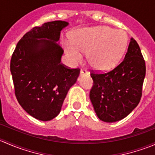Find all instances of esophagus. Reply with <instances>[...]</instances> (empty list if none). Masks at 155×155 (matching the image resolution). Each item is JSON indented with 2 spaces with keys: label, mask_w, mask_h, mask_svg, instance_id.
Returning a JSON list of instances; mask_svg holds the SVG:
<instances>
[{
  "label": "esophagus",
  "mask_w": 155,
  "mask_h": 155,
  "mask_svg": "<svg viewBox=\"0 0 155 155\" xmlns=\"http://www.w3.org/2000/svg\"><path fill=\"white\" fill-rule=\"evenodd\" d=\"M84 74H88V72L87 71L86 69H82V70H80V76Z\"/></svg>",
  "instance_id": "obj_1"
}]
</instances>
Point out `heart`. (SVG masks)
Segmentation results:
<instances>
[{"label": "heart", "mask_w": 155, "mask_h": 155, "mask_svg": "<svg viewBox=\"0 0 155 155\" xmlns=\"http://www.w3.org/2000/svg\"><path fill=\"white\" fill-rule=\"evenodd\" d=\"M124 31L108 26L79 29L71 36V40L62 41L70 60L76 63L82 60V53L87 52V61L93 68L107 71L121 60L127 43Z\"/></svg>", "instance_id": "1"}]
</instances>
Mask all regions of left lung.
I'll return each mask as SVG.
<instances>
[{
    "label": "left lung",
    "instance_id": "obj_1",
    "mask_svg": "<svg viewBox=\"0 0 155 155\" xmlns=\"http://www.w3.org/2000/svg\"><path fill=\"white\" fill-rule=\"evenodd\" d=\"M90 100L98 118L115 122L127 116L140 103L145 63L137 42L130 39L124 58L110 71L91 73Z\"/></svg>",
    "mask_w": 155,
    "mask_h": 155
}]
</instances>
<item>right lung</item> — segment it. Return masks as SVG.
I'll return each instance as SVG.
<instances>
[{"instance_id":"1","label":"right lung","mask_w":155,"mask_h":155,"mask_svg":"<svg viewBox=\"0 0 155 155\" xmlns=\"http://www.w3.org/2000/svg\"><path fill=\"white\" fill-rule=\"evenodd\" d=\"M68 22L53 21L34 27L17 43L10 61L15 94L34 118L50 121L61 109L69 89L80 70L61 63L63 49L58 41Z\"/></svg>"}]
</instances>
